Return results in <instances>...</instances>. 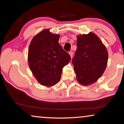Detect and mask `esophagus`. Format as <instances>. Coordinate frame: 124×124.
<instances>
[{
	"label": "esophagus",
	"instance_id": "1",
	"mask_svg": "<svg viewBox=\"0 0 124 124\" xmlns=\"http://www.w3.org/2000/svg\"><path fill=\"white\" fill-rule=\"evenodd\" d=\"M69 54H70V57H71V58H72V57H73V52H72V51H70V52H69Z\"/></svg>",
	"mask_w": 124,
	"mask_h": 124
}]
</instances>
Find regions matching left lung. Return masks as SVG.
Here are the masks:
<instances>
[{"mask_svg":"<svg viewBox=\"0 0 124 124\" xmlns=\"http://www.w3.org/2000/svg\"><path fill=\"white\" fill-rule=\"evenodd\" d=\"M107 61V50L96 35L90 32L78 36L72 62L79 83L89 85L95 83L103 74Z\"/></svg>","mask_w":124,"mask_h":124,"instance_id":"obj_1","label":"left lung"}]
</instances>
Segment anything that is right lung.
<instances>
[{
    "label": "right lung",
    "instance_id": "right-lung-1",
    "mask_svg": "<svg viewBox=\"0 0 124 124\" xmlns=\"http://www.w3.org/2000/svg\"><path fill=\"white\" fill-rule=\"evenodd\" d=\"M60 35L48 29L33 38L28 52L30 69L38 81L52 86L61 79L62 69L70 61L71 57L59 44Z\"/></svg>",
    "mask_w": 124,
    "mask_h": 124
}]
</instances>
